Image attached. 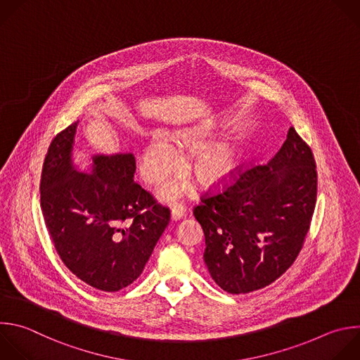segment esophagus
Instances as JSON below:
<instances>
[{
    "mask_svg": "<svg viewBox=\"0 0 360 360\" xmlns=\"http://www.w3.org/2000/svg\"><path fill=\"white\" fill-rule=\"evenodd\" d=\"M184 213H185V207L182 205H175L171 210V220L178 221L179 219H182Z\"/></svg>",
    "mask_w": 360,
    "mask_h": 360,
    "instance_id": "esophagus-1",
    "label": "esophagus"
}]
</instances>
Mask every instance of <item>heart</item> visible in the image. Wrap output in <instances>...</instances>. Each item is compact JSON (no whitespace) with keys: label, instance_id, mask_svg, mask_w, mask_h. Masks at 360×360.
Listing matches in <instances>:
<instances>
[{"label":"heart","instance_id":"1","mask_svg":"<svg viewBox=\"0 0 360 360\" xmlns=\"http://www.w3.org/2000/svg\"><path fill=\"white\" fill-rule=\"evenodd\" d=\"M212 131L191 130L176 136V144L186 150H199L192 161V171L196 179L207 188L216 186L231 175L237 165V151L230 143L209 146ZM184 168V161L175 143L162 131H153L140 158V175L151 185L164 182L172 174ZM186 186L181 182L167 185L161 195L169 200L182 193Z\"/></svg>","mask_w":360,"mask_h":360}]
</instances>
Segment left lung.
Segmentation results:
<instances>
[{"label": "left lung", "instance_id": "1", "mask_svg": "<svg viewBox=\"0 0 360 360\" xmlns=\"http://www.w3.org/2000/svg\"><path fill=\"white\" fill-rule=\"evenodd\" d=\"M316 202V167L294 127L267 165L240 175L193 214L205 233L203 260L226 292L248 294L274 283L295 262Z\"/></svg>", "mask_w": 360, "mask_h": 360}]
</instances>
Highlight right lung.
Masks as SVG:
<instances>
[{"label":"right lung","instance_id":"1","mask_svg":"<svg viewBox=\"0 0 360 360\" xmlns=\"http://www.w3.org/2000/svg\"><path fill=\"white\" fill-rule=\"evenodd\" d=\"M79 120L48 150L41 207L65 266L96 290L114 292L136 281L169 221V209L134 182L131 153L91 154L76 162Z\"/></svg>","mask_w":360,"mask_h":360}]
</instances>
